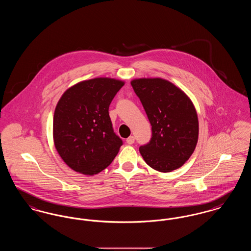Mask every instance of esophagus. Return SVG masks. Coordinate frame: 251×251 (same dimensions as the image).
Wrapping results in <instances>:
<instances>
[{"label": "esophagus", "mask_w": 251, "mask_h": 251, "mask_svg": "<svg viewBox=\"0 0 251 251\" xmlns=\"http://www.w3.org/2000/svg\"><path fill=\"white\" fill-rule=\"evenodd\" d=\"M126 142L129 144V145H131V144L134 143V137H133V136H130V137H128V138H127V140H126Z\"/></svg>", "instance_id": "34e87169"}]
</instances>
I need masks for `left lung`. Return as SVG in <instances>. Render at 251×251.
<instances>
[{"instance_id": "1", "label": "left lung", "mask_w": 251, "mask_h": 251, "mask_svg": "<svg viewBox=\"0 0 251 251\" xmlns=\"http://www.w3.org/2000/svg\"><path fill=\"white\" fill-rule=\"evenodd\" d=\"M131 86L150 123L151 138L139 148L145 162L160 172H171L192 155L199 138V120L190 99L160 78L135 79Z\"/></svg>"}]
</instances>
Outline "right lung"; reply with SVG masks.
Returning a JSON list of instances; mask_svg holds the SVG:
<instances>
[{"mask_svg": "<svg viewBox=\"0 0 251 251\" xmlns=\"http://www.w3.org/2000/svg\"><path fill=\"white\" fill-rule=\"evenodd\" d=\"M124 83L95 78L69 88L56 105L53 140L63 161L73 170L94 175L113 162L122 146L109 106Z\"/></svg>", "mask_w": 251, "mask_h": 251, "instance_id": "right-lung-1", "label": "right lung"}]
</instances>
